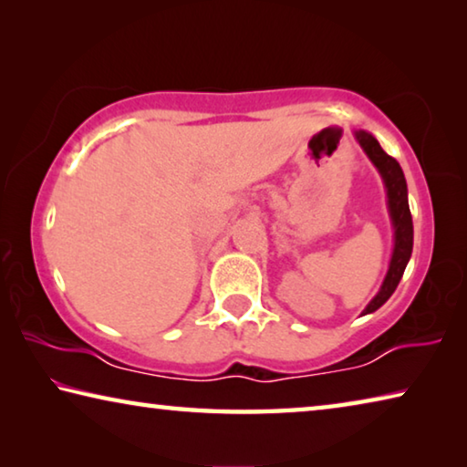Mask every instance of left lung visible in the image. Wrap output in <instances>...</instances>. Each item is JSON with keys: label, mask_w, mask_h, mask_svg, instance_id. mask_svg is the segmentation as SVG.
I'll list each match as a JSON object with an SVG mask.
<instances>
[{"label": "left lung", "mask_w": 467, "mask_h": 467, "mask_svg": "<svg viewBox=\"0 0 467 467\" xmlns=\"http://www.w3.org/2000/svg\"><path fill=\"white\" fill-rule=\"evenodd\" d=\"M354 138H357L360 148L365 150V154L368 156V161L375 164L379 175L383 179L385 189H387V208H389L393 239H395L393 255L389 262V270H387V275L383 280V286L377 292V296L367 305V309L362 311V315H368V313H375L381 305H385L387 298H389L395 292V288H398L401 275H404V270L410 262V255H412L414 226H412V214H410V205H408L406 177H404V171L400 167V162L387 154L368 131H362V130L354 131Z\"/></svg>", "instance_id": "left-lung-1"}]
</instances>
